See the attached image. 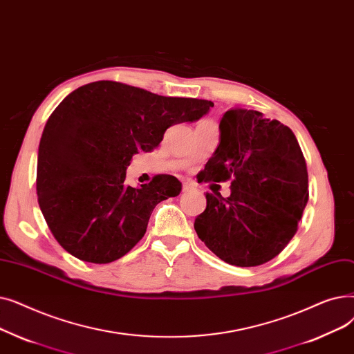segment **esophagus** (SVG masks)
Listing matches in <instances>:
<instances>
[{
	"mask_svg": "<svg viewBox=\"0 0 354 354\" xmlns=\"http://www.w3.org/2000/svg\"><path fill=\"white\" fill-rule=\"evenodd\" d=\"M196 186H194V183H192V181H186L183 184V190L184 192H189V190H193Z\"/></svg>",
	"mask_w": 354,
	"mask_h": 354,
	"instance_id": "esophagus-1",
	"label": "esophagus"
}]
</instances>
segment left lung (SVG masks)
I'll use <instances>...</instances> for the list:
<instances>
[{
	"mask_svg": "<svg viewBox=\"0 0 354 354\" xmlns=\"http://www.w3.org/2000/svg\"><path fill=\"white\" fill-rule=\"evenodd\" d=\"M198 183H230V196L206 193L194 221L197 236L234 266L275 258L294 238L308 201V173L294 132L261 112L232 108Z\"/></svg>",
	"mask_w": 354,
	"mask_h": 354,
	"instance_id": "obj_1",
	"label": "left lung"
}]
</instances>
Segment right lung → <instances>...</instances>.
<instances>
[{
    "label": "right lung",
    "instance_id": "right-lung-1",
    "mask_svg": "<svg viewBox=\"0 0 354 354\" xmlns=\"http://www.w3.org/2000/svg\"><path fill=\"white\" fill-rule=\"evenodd\" d=\"M213 102L99 80L67 95L39 145L37 196L48 229L75 258L109 263L144 236L154 207L181 192L174 176L125 183L132 156L149 153L168 127L193 122Z\"/></svg>",
    "mask_w": 354,
    "mask_h": 354
}]
</instances>
